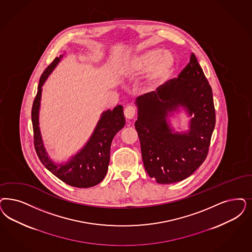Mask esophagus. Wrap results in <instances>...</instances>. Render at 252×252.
Returning <instances> with one entry per match:
<instances>
[{
	"mask_svg": "<svg viewBox=\"0 0 252 252\" xmlns=\"http://www.w3.org/2000/svg\"><path fill=\"white\" fill-rule=\"evenodd\" d=\"M124 113H125V116H126V119H133L134 117H135V114H136V109L133 107V106H127V107H126V109H125V111H124Z\"/></svg>",
	"mask_w": 252,
	"mask_h": 252,
	"instance_id": "34e87169",
	"label": "esophagus"
}]
</instances>
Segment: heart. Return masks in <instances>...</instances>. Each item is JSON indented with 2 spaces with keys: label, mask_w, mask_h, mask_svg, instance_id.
I'll use <instances>...</instances> for the list:
<instances>
[{
  "label": "heart",
  "mask_w": 252,
  "mask_h": 252,
  "mask_svg": "<svg viewBox=\"0 0 252 252\" xmlns=\"http://www.w3.org/2000/svg\"><path fill=\"white\" fill-rule=\"evenodd\" d=\"M175 59L170 53H162L161 49H149L133 56L126 62L123 72L132 75L148 71L142 84L145 92H153L164 84L173 72Z\"/></svg>",
  "instance_id": "b5f03b06"
}]
</instances>
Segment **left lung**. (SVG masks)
<instances>
[{
    "label": "left lung",
    "instance_id": "obj_1",
    "mask_svg": "<svg viewBox=\"0 0 252 252\" xmlns=\"http://www.w3.org/2000/svg\"><path fill=\"white\" fill-rule=\"evenodd\" d=\"M135 102V127L148 175L161 184L191 176L208 156L216 123L212 89L194 54L178 78L140 95ZM181 107L191 117L189 129L175 132L169 117Z\"/></svg>",
    "mask_w": 252,
    "mask_h": 252
}]
</instances>
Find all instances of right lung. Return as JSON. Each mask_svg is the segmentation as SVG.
Wrapping results in <instances>:
<instances>
[{
  "label": "right lung",
  "mask_w": 252,
  "mask_h": 252,
  "mask_svg": "<svg viewBox=\"0 0 252 252\" xmlns=\"http://www.w3.org/2000/svg\"><path fill=\"white\" fill-rule=\"evenodd\" d=\"M62 57L63 55L54 60L43 72L39 81L37 95L32 110L35 151L42 164L63 183L77 188H89L98 184L104 179L110 163L112 141L116 133L125 126L126 119L122 105H117L112 111H105L101 113L90 139L77 154L70 157L69 161L65 163L56 164L53 162L44 148L42 139L39 126V112L42 87L50 73L60 63Z\"/></svg>",
  "instance_id": "obj_1"
}]
</instances>
